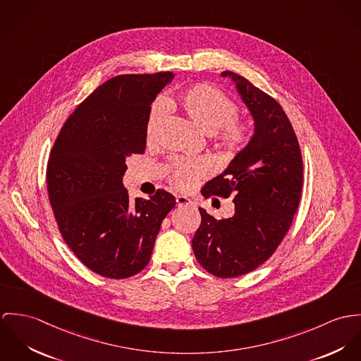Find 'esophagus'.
I'll return each instance as SVG.
<instances>
[{"mask_svg": "<svg viewBox=\"0 0 361 361\" xmlns=\"http://www.w3.org/2000/svg\"><path fill=\"white\" fill-rule=\"evenodd\" d=\"M176 203H177V206H190V207H194L195 206V202L192 200H190V198H187V197H184V195H178L177 198H176Z\"/></svg>", "mask_w": 361, "mask_h": 361, "instance_id": "1", "label": "esophagus"}]
</instances>
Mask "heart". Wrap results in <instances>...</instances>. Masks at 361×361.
Returning <instances> with one entry per match:
<instances>
[{
    "label": "heart",
    "mask_w": 361,
    "mask_h": 361,
    "mask_svg": "<svg viewBox=\"0 0 361 361\" xmlns=\"http://www.w3.org/2000/svg\"><path fill=\"white\" fill-rule=\"evenodd\" d=\"M178 108L184 115L198 126L204 133H215L220 147L228 154L242 151L250 141L252 127L246 121H237L238 106L224 92L210 84H197L185 90L177 99ZM166 106H171L170 101L157 102L145 123V138L154 142L161 131L166 118ZM170 183L181 191H192L200 181L213 171L209 159H184L173 158L166 166Z\"/></svg>",
    "instance_id": "b5f03b06"
}]
</instances>
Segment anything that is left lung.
Instances as JSON below:
<instances>
[{"label":"left lung","mask_w":361,"mask_h":361,"mask_svg":"<svg viewBox=\"0 0 361 361\" xmlns=\"http://www.w3.org/2000/svg\"><path fill=\"white\" fill-rule=\"evenodd\" d=\"M221 76L235 82L255 133L228 167L202 188L204 198L233 194L234 216L217 220L200 207L192 249L206 271L234 279L263 264L288 233L302 194L303 161L280 104L237 73L227 71Z\"/></svg>","instance_id":"8db88e82"}]
</instances>
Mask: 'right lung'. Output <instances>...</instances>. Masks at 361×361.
Segmentation results:
<instances>
[{"label": "right lung", "mask_w": 361, "mask_h": 361, "mask_svg": "<svg viewBox=\"0 0 361 361\" xmlns=\"http://www.w3.org/2000/svg\"><path fill=\"white\" fill-rule=\"evenodd\" d=\"M171 72L121 75L94 90L61 128L47 164L49 203L62 238L84 266L114 280L140 273L176 198L158 190L128 200L126 161L145 152L151 104Z\"/></svg>", "instance_id": "1"}]
</instances>
